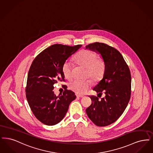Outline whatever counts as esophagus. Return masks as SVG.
I'll use <instances>...</instances> for the list:
<instances>
[{
  "label": "esophagus",
  "mask_w": 153,
  "mask_h": 153,
  "mask_svg": "<svg viewBox=\"0 0 153 153\" xmlns=\"http://www.w3.org/2000/svg\"><path fill=\"white\" fill-rule=\"evenodd\" d=\"M76 95L77 97V98H83L84 96L83 95H80V94H76Z\"/></svg>",
  "instance_id": "1"
}]
</instances>
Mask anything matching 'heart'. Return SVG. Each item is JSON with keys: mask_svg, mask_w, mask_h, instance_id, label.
I'll use <instances>...</instances> for the list:
<instances>
[{"mask_svg": "<svg viewBox=\"0 0 153 153\" xmlns=\"http://www.w3.org/2000/svg\"><path fill=\"white\" fill-rule=\"evenodd\" d=\"M75 62L80 66L87 68V74L94 79H98L102 76L105 70L104 62L98 58L97 54L91 51L82 50L76 55L74 58ZM73 65L66 62L63 66L62 71L67 79H71ZM91 80L74 79L70 82L69 88L74 92L78 94H84L91 86Z\"/></svg>", "mask_w": 153, "mask_h": 153, "instance_id": "obj_1", "label": "heart"}]
</instances>
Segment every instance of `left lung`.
<instances>
[{"instance_id":"left-lung-1","label":"left lung","mask_w":153,"mask_h":153,"mask_svg":"<svg viewBox=\"0 0 153 153\" xmlns=\"http://www.w3.org/2000/svg\"><path fill=\"white\" fill-rule=\"evenodd\" d=\"M86 49L100 54L104 62L103 78L93 90L100 95L105 94L101 100L89 96L92 104L86 111L95 125L106 126L118 120L126 108L131 95V74L122 55L115 48L95 42L86 46Z\"/></svg>"}]
</instances>
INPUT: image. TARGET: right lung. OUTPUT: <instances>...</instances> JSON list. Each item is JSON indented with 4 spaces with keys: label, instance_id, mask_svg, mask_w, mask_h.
<instances>
[{
    "label": "right lung",
    "instance_id": "right-lung-1",
    "mask_svg": "<svg viewBox=\"0 0 153 153\" xmlns=\"http://www.w3.org/2000/svg\"><path fill=\"white\" fill-rule=\"evenodd\" d=\"M82 47L55 44L46 48L33 60L27 80L26 94L35 117L42 123L53 126L65 117L70 103L75 100L73 91L53 94V85L65 80L62 68L66 60Z\"/></svg>",
    "mask_w": 153,
    "mask_h": 153
}]
</instances>
